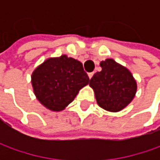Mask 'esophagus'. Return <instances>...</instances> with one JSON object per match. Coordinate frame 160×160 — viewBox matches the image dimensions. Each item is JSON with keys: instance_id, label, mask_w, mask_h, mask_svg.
I'll return each mask as SVG.
<instances>
[{"instance_id": "obj_1", "label": "esophagus", "mask_w": 160, "mask_h": 160, "mask_svg": "<svg viewBox=\"0 0 160 160\" xmlns=\"http://www.w3.org/2000/svg\"><path fill=\"white\" fill-rule=\"evenodd\" d=\"M92 76H93V72H92V73H89V74H88V77H89L90 79L92 77Z\"/></svg>"}]
</instances>
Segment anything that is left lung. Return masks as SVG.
Segmentation results:
<instances>
[{
    "label": "left lung",
    "mask_w": 160,
    "mask_h": 160,
    "mask_svg": "<svg viewBox=\"0 0 160 160\" xmlns=\"http://www.w3.org/2000/svg\"><path fill=\"white\" fill-rule=\"evenodd\" d=\"M102 71L90 80L99 106L108 111L118 112L126 108L135 95L137 84L131 72L112 58L101 62Z\"/></svg>",
    "instance_id": "8db88e82"
}]
</instances>
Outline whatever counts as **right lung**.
Instances as JSON below:
<instances>
[{"mask_svg":"<svg viewBox=\"0 0 160 160\" xmlns=\"http://www.w3.org/2000/svg\"><path fill=\"white\" fill-rule=\"evenodd\" d=\"M89 83L83 64L62 55L50 58L32 74V85L38 101L53 111L63 110L74 101L79 90Z\"/></svg>","mask_w":160,"mask_h":160,"instance_id":"obj_1","label":"right lung"}]
</instances>
